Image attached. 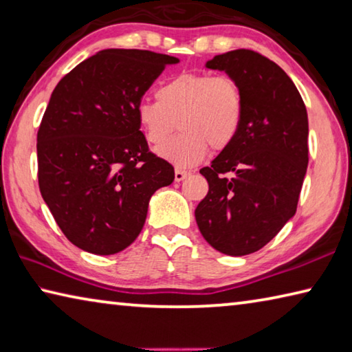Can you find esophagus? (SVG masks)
Masks as SVG:
<instances>
[{"label": "esophagus", "mask_w": 352, "mask_h": 352, "mask_svg": "<svg viewBox=\"0 0 352 352\" xmlns=\"http://www.w3.org/2000/svg\"><path fill=\"white\" fill-rule=\"evenodd\" d=\"M190 175L188 171H186V170H179V168H176V171H175V179H176V182H182L184 179H186V177Z\"/></svg>", "instance_id": "obj_1"}]
</instances>
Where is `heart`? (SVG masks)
I'll return each instance as SVG.
<instances>
[{
    "label": "heart",
    "instance_id": "b5f03b06",
    "mask_svg": "<svg viewBox=\"0 0 352 352\" xmlns=\"http://www.w3.org/2000/svg\"><path fill=\"white\" fill-rule=\"evenodd\" d=\"M157 100H140L135 119L148 144L162 145L174 131L182 134L157 150V156L179 168L198 165L214 150L229 146L244 117L243 94L229 76L184 72L162 83Z\"/></svg>",
    "mask_w": 352,
    "mask_h": 352
}]
</instances>
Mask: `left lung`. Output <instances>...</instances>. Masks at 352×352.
<instances>
[{
  "label": "left lung",
  "instance_id": "left-lung-1",
  "mask_svg": "<svg viewBox=\"0 0 352 352\" xmlns=\"http://www.w3.org/2000/svg\"><path fill=\"white\" fill-rule=\"evenodd\" d=\"M206 67L238 83L244 117L235 140L199 171L208 193L195 217L213 249L243 256L264 248L297 212L309 151L307 113L287 74L260 54L236 49Z\"/></svg>",
  "mask_w": 352,
  "mask_h": 352
}]
</instances>
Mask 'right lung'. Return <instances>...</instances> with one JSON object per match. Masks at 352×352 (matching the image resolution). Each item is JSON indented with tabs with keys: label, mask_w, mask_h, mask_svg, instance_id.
Segmentation results:
<instances>
[{
	"label": "right lung",
	"mask_w": 352,
	"mask_h": 352,
	"mask_svg": "<svg viewBox=\"0 0 352 352\" xmlns=\"http://www.w3.org/2000/svg\"><path fill=\"white\" fill-rule=\"evenodd\" d=\"M179 58L103 49L60 80L36 134L38 186L78 249L114 255L139 236L148 204L175 170L148 151L135 104Z\"/></svg>",
	"instance_id": "obj_1"
}]
</instances>
